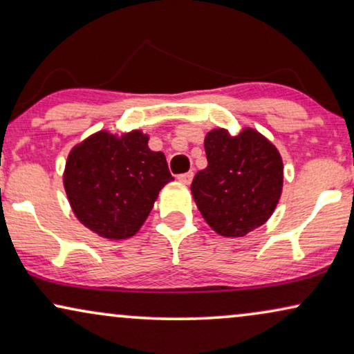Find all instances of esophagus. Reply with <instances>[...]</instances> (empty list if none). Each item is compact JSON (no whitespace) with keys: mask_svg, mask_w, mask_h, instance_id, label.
<instances>
[{"mask_svg":"<svg viewBox=\"0 0 354 354\" xmlns=\"http://www.w3.org/2000/svg\"><path fill=\"white\" fill-rule=\"evenodd\" d=\"M193 180V172H187V174H182V176H178V182L183 183V185H190Z\"/></svg>","mask_w":354,"mask_h":354,"instance_id":"esophagus-1","label":"esophagus"}]
</instances>
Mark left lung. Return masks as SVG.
<instances>
[{
    "mask_svg": "<svg viewBox=\"0 0 354 354\" xmlns=\"http://www.w3.org/2000/svg\"><path fill=\"white\" fill-rule=\"evenodd\" d=\"M207 167L193 178L203 219L221 236H243L274 214L283 188L279 149L256 129H212L205 137Z\"/></svg>",
    "mask_w": 354,
    "mask_h": 354,
    "instance_id": "left-lung-1",
    "label": "left lung"
}]
</instances>
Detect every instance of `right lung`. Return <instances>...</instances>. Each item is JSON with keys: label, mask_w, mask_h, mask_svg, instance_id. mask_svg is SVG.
I'll return each mask as SVG.
<instances>
[{"label": "right lung", "mask_w": 354, "mask_h": 354, "mask_svg": "<svg viewBox=\"0 0 354 354\" xmlns=\"http://www.w3.org/2000/svg\"><path fill=\"white\" fill-rule=\"evenodd\" d=\"M148 140L138 129L100 130L71 149L62 172L67 200L77 221L98 236H133L174 180L166 156L151 151Z\"/></svg>", "instance_id": "add662e5"}]
</instances>
